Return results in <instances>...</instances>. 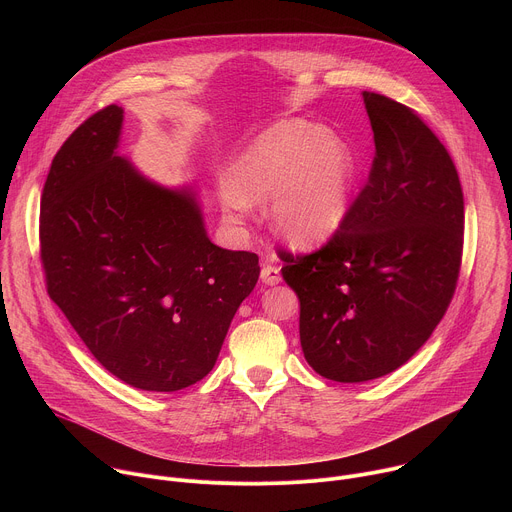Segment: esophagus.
<instances>
[{"label":"esophagus","mask_w":512,"mask_h":512,"mask_svg":"<svg viewBox=\"0 0 512 512\" xmlns=\"http://www.w3.org/2000/svg\"><path fill=\"white\" fill-rule=\"evenodd\" d=\"M261 281H263L265 285H275V283H279V281H281L279 267H277V265H271V263L263 265V269H261Z\"/></svg>","instance_id":"34e87169"}]
</instances>
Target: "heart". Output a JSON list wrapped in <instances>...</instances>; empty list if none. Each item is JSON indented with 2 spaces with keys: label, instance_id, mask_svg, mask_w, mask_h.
Wrapping results in <instances>:
<instances>
[{
  "label": "heart",
  "instance_id": "heart-1",
  "mask_svg": "<svg viewBox=\"0 0 512 512\" xmlns=\"http://www.w3.org/2000/svg\"><path fill=\"white\" fill-rule=\"evenodd\" d=\"M354 180V156L338 135L302 119H285L261 131L233 160L223 202L241 214L249 202L273 196L277 231L294 245L308 247L340 229Z\"/></svg>",
  "mask_w": 512,
  "mask_h": 512
}]
</instances>
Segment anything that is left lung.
Listing matches in <instances>:
<instances>
[{"instance_id":"left-lung-1","label":"left lung","mask_w":512,"mask_h":512,"mask_svg":"<svg viewBox=\"0 0 512 512\" xmlns=\"http://www.w3.org/2000/svg\"><path fill=\"white\" fill-rule=\"evenodd\" d=\"M362 99L375 133L367 184L326 245L279 251L304 356L336 383L389 375L425 344L454 298L464 247V194L444 143L413 109Z\"/></svg>"}]
</instances>
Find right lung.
Returning <instances> with one entry per match:
<instances>
[{"label": "right lung", "instance_id": "add662e5", "mask_svg": "<svg viewBox=\"0 0 512 512\" xmlns=\"http://www.w3.org/2000/svg\"><path fill=\"white\" fill-rule=\"evenodd\" d=\"M109 105L56 152L40 202L52 302L123 383L172 393L204 379L259 279V257L216 247L190 190L143 178L117 156Z\"/></svg>", "mask_w": 512, "mask_h": 512}]
</instances>
